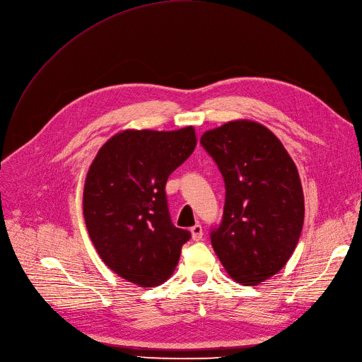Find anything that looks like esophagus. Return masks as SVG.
<instances>
[{
    "mask_svg": "<svg viewBox=\"0 0 362 362\" xmlns=\"http://www.w3.org/2000/svg\"><path fill=\"white\" fill-rule=\"evenodd\" d=\"M190 231H192V238H193V240H202V238H204V228H202V226L200 224H196V226H193L192 228H190Z\"/></svg>",
    "mask_w": 362,
    "mask_h": 362,
    "instance_id": "1",
    "label": "esophagus"
}]
</instances>
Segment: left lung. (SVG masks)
I'll list each match as a JSON object with an SVG mask.
<instances>
[{"instance_id":"obj_1","label":"left lung","mask_w":362,"mask_h":362,"mask_svg":"<svg viewBox=\"0 0 362 362\" xmlns=\"http://www.w3.org/2000/svg\"><path fill=\"white\" fill-rule=\"evenodd\" d=\"M200 144L226 184L212 248L231 279L262 284L286 264L300 239L305 197L296 163L266 126L251 120L206 131Z\"/></svg>"}]
</instances>
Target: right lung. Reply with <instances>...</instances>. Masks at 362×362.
I'll list each match as a JSON object with an SVG mask.
<instances>
[{"mask_svg": "<svg viewBox=\"0 0 362 362\" xmlns=\"http://www.w3.org/2000/svg\"><path fill=\"white\" fill-rule=\"evenodd\" d=\"M194 147L193 126L127 129L93 158L84 182V221L99 257L120 278L150 288L175 270L192 235L172 224L165 185Z\"/></svg>", "mask_w": 362, "mask_h": 362, "instance_id": "add662e5", "label": "right lung"}]
</instances>
